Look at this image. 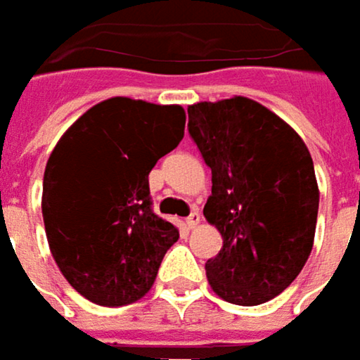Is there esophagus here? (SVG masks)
<instances>
[{"mask_svg": "<svg viewBox=\"0 0 360 360\" xmlns=\"http://www.w3.org/2000/svg\"><path fill=\"white\" fill-rule=\"evenodd\" d=\"M198 225H200V212L193 210V212L185 219V227H187V229H193V227H198Z\"/></svg>", "mask_w": 360, "mask_h": 360, "instance_id": "1", "label": "esophagus"}]
</instances>
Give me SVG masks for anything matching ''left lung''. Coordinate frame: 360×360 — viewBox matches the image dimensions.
<instances>
[{
  "label": "left lung",
  "mask_w": 360,
  "mask_h": 360,
  "mask_svg": "<svg viewBox=\"0 0 360 360\" xmlns=\"http://www.w3.org/2000/svg\"><path fill=\"white\" fill-rule=\"evenodd\" d=\"M189 133L212 171L204 217L223 238L206 262L212 292L240 307L279 296L309 260L319 185L302 137L244 96L187 108Z\"/></svg>",
  "instance_id": "8db88e82"
}]
</instances>
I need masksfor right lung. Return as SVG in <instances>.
<instances>
[{
	"mask_svg": "<svg viewBox=\"0 0 360 360\" xmlns=\"http://www.w3.org/2000/svg\"><path fill=\"white\" fill-rule=\"evenodd\" d=\"M185 110L110 98L60 137L43 175L41 210L66 281L100 307L143 298L179 229L152 212L148 175L179 146Z\"/></svg>",
	"mask_w": 360,
	"mask_h": 360,
	"instance_id": "right-lung-1",
	"label": "right lung"
}]
</instances>
